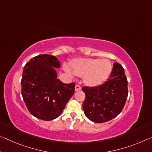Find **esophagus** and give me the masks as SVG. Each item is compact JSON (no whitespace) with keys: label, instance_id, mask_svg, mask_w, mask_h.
<instances>
[{"label":"esophagus","instance_id":"esophagus-1","mask_svg":"<svg viewBox=\"0 0 152 152\" xmlns=\"http://www.w3.org/2000/svg\"><path fill=\"white\" fill-rule=\"evenodd\" d=\"M81 90V86L78 85H76L75 86V91H80Z\"/></svg>","mask_w":152,"mask_h":152}]
</instances>
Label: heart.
<instances>
[{"label": "heart", "instance_id": "1", "mask_svg": "<svg viewBox=\"0 0 152 152\" xmlns=\"http://www.w3.org/2000/svg\"><path fill=\"white\" fill-rule=\"evenodd\" d=\"M69 68L74 75L83 77L85 84L89 86L102 85L110 76L112 65L106 59L79 58L72 60Z\"/></svg>", "mask_w": 152, "mask_h": 152}]
</instances>
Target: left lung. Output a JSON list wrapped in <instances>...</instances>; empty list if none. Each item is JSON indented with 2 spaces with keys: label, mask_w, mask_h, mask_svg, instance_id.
Here are the masks:
<instances>
[{
  "label": "left lung",
  "mask_w": 152,
  "mask_h": 152,
  "mask_svg": "<svg viewBox=\"0 0 152 152\" xmlns=\"http://www.w3.org/2000/svg\"><path fill=\"white\" fill-rule=\"evenodd\" d=\"M83 91L86 95L83 108L89 120L103 123L114 118L122 112L128 97L123 67L115 62L110 78L103 85L83 86Z\"/></svg>",
  "instance_id": "1"
}]
</instances>
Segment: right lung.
Instances as JSON below:
<instances>
[{
    "mask_svg": "<svg viewBox=\"0 0 152 152\" xmlns=\"http://www.w3.org/2000/svg\"><path fill=\"white\" fill-rule=\"evenodd\" d=\"M59 67L56 57L44 54L33 57L23 67L21 95L29 112L37 118H57L74 93L75 83L57 79L55 68Z\"/></svg>",
    "mask_w": 152,
    "mask_h": 152,
    "instance_id": "obj_1",
    "label": "right lung"
}]
</instances>
